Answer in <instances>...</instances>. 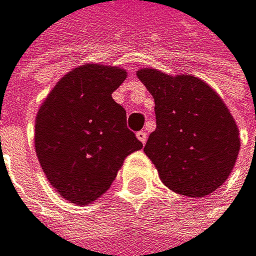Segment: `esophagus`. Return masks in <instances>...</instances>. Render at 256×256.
I'll use <instances>...</instances> for the list:
<instances>
[{"instance_id": "34e87169", "label": "esophagus", "mask_w": 256, "mask_h": 256, "mask_svg": "<svg viewBox=\"0 0 256 256\" xmlns=\"http://www.w3.org/2000/svg\"><path fill=\"white\" fill-rule=\"evenodd\" d=\"M136 138H138L143 144L146 143V140H148V134L144 132V130H140V132H136Z\"/></svg>"}]
</instances>
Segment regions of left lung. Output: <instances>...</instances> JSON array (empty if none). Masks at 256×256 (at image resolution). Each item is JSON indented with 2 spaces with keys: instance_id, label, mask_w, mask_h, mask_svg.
Wrapping results in <instances>:
<instances>
[{
  "instance_id": "left-lung-1",
  "label": "left lung",
  "mask_w": 256,
  "mask_h": 256,
  "mask_svg": "<svg viewBox=\"0 0 256 256\" xmlns=\"http://www.w3.org/2000/svg\"><path fill=\"white\" fill-rule=\"evenodd\" d=\"M136 76L154 97L156 130L144 152L162 182L186 196L212 194L232 173L241 148L220 96L192 75L140 69Z\"/></svg>"
}]
</instances>
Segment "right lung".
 Returning a JSON list of instances; mask_svg holds the SVG:
<instances>
[{"instance_id":"1","label":"right lung","mask_w":256,"mask_h":256,"mask_svg":"<svg viewBox=\"0 0 256 256\" xmlns=\"http://www.w3.org/2000/svg\"><path fill=\"white\" fill-rule=\"evenodd\" d=\"M126 76L113 66H78L54 84L36 116L39 164L50 186L70 203L97 200L126 157L143 148L112 97Z\"/></svg>"}]
</instances>
